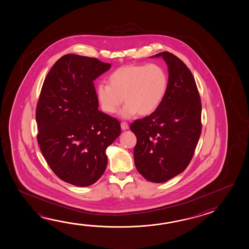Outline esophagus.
I'll use <instances>...</instances> for the list:
<instances>
[{"mask_svg": "<svg viewBox=\"0 0 249 249\" xmlns=\"http://www.w3.org/2000/svg\"><path fill=\"white\" fill-rule=\"evenodd\" d=\"M121 126H122V129H123V130L128 129V124H127L126 122H123V123H121Z\"/></svg>", "mask_w": 249, "mask_h": 249, "instance_id": "obj_1", "label": "esophagus"}]
</instances>
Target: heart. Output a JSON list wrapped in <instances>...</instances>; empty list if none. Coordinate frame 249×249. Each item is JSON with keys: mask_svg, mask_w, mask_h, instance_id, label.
Segmentation results:
<instances>
[{"mask_svg": "<svg viewBox=\"0 0 249 249\" xmlns=\"http://www.w3.org/2000/svg\"><path fill=\"white\" fill-rule=\"evenodd\" d=\"M109 85L97 86V99L107 114H114L126 103L121 115L129 118L152 114L161 105L169 86L165 69L157 64L130 65L114 71L108 77Z\"/></svg>", "mask_w": 249, "mask_h": 249, "instance_id": "b5f03b06", "label": "heart"}]
</instances>
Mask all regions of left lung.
I'll return each mask as SVG.
<instances>
[{"mask_svg":"<svg viewBox=\"0 0 249 249\" xmlns=\"http://www.w3.org/2000/svg\"><path fill=\"white\" fill-rule=\"evenodd\" d=\"M168 66L169 86L155 112L131 123L137 142L134 148L135 167L153 183H163L187 168L202 130L199 92L192 71L180 58L163 52Z\"/></svg>","mask_w":249,"mask_h":249,"instance_id":"obj_1","label":"left lung"}]
</instances>
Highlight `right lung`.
<instances>
[{
    "label": "right lung",
    "instance_id": "add662e5",
    "mask_svg": "<svg viewBox=\"0 0 249 249\" xmlns=\"http://www.w3.org/2000/svg\"><path fill=\"white\" fill-rule=\"evenodd\" d=\"M111 68L95 57L66 54L44 79L36 110V139L59 178L88 186L104 173L106 149L121 134L117 119L98 110L93 80Z\"/></svg>",
    "mask_w": 249,
    "mask_h": 249
}]
</instances>
